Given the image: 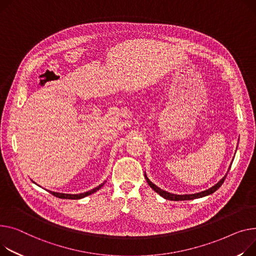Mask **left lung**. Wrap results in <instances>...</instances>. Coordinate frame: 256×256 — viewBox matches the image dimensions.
<instances>
[{
    "instance_id": "8db88e82",
    "label": "left lung",
    "mask_w": 256,
    "mask_h": 256,
    "mask_svg": "<svg viewBox=\"0 0 256 256\" xmlns=\"http://www.w3.org/2000/svg\"><path fill=\"white\" fill-rule=\"evenodd\" d=\"M230 170V168H228V171ZM226 175L228 174H226V176L221 179L219 182H217L214 186H212L211 188H209V190H204V192H198V194H170V192H164V190H160V187H158L156 184H153L148 178H147V176H146V173H145V178H146V180H147V183L149 184V186L151 187V188L154 190L156 192H158L160 196H162V198H164L166 200H194V198H202V196H209V194H212L213 192H215L219 187L224 184V180H226Z\"/></svg>"
}]
</instances>
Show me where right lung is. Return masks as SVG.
I'll use <instances>...</instances> for the list:
<instances>
[{
	"instance_id": "add662e5",
	"label": "right lung",
	"mask_w": 256,
	"mask_h": 256,
	"mask_svg": "<svg viewBox=\"0 0 256 256\" xmlns=\"http://www.w3.org/2000/svg\"><path fill=\"white\" fill-rule=\"evenodd\" d=\"M106 182V181H105ZM105 182H103L100 185H98V186H96V188H94V190H88V192H83V194H60V192H49L51 194L52 196H56V198H69V200H79V198H85V196H90V194H94V192H96V190H100L102 187H103V185L105 184Z\"/></svg>"
}]
</instances>
